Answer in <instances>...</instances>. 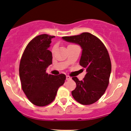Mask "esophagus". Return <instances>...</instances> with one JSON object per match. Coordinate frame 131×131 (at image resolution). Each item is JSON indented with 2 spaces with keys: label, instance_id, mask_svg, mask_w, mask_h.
I'll use <instances>...</instances> for the list:
<instances>
[{
  "label": "esophagus",
  "instance_id": "34e87169",
  "mask_svg": "<svg viewBox=\"0 0 131 131\" xmlns=\"http://www.w3.org/2000/svg\"><path fill=\"white\" fill-rule=\"evenodd\" d=\"M66 79H67V80H70L72 79V78L70 76H68V75H67V76H66Z\"/></svg>",
  "mask_w": 131,
  "mask_h": 131
}]
</instances>
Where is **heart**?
<instances>
[{
    "label": "heart",
    "mask_w": 131,
    "mask_h": 131,
    "mask_svg": "<svg viewBox=\"0 0 131 131\" xmlns=\"http://www.w3.org/2000/svg\"><path fill=\"white\" fill-rule=\"evenodd\" d=\"M54 50H55V47H54V48H53V51H54Z\"/></svg>",
    "instance_id": "heart-1"
}]
</instances>
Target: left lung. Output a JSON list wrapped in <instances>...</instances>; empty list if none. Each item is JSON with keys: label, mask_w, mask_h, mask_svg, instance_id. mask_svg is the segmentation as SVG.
<instances>
[{"label": "left lung", "mask_w": 131, "mask_h": 131, "mask_svg": "<svg viewBox=\"0 0 131 131\" xmlns=\"http://www.w3.org/2000/svg\"><path fill=\"white\" fill-rule=\"evenodd\" d=\"M62 39L79 44L82 49L79 63L86 68L87 73L83 80L72 77L77 86L72 94L82 105H91L103 95L109 84L112 64L108 51L103 43L90 33L63 37Z\"/></svg>", "instance_id": "1"}]
</instances>
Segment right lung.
<instances>
[{
    "label": "right lung",
    "mask_w": 131,
    "mask_h": 131,
    "mask_svg": "<svg viewBox=\"0 0 131 131\" xmlns=\"http://www.w3.org/2000/svg\"><path fill=\"white\" fill-rule=\"evenodd\" d=\"M54 36L42 34L35 37L25 48L19 64L22 89L30 102L39 106L52 103L58 88L66 79L64 74L48 75L47 67L52 64V52L49 50Z\"/></svg>",
    "instance_id": "obj_1"
}]
</instances>
